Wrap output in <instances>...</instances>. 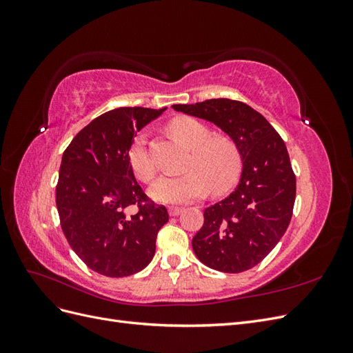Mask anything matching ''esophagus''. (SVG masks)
<instances>
[{
	"label": "esophagus",
	"mask_w": 353,
	"mask_h": 353,
	"mask_svg": "<svg viewBox=\"0 0 353 353\" xmlns=\"http://www.w3.org/2000/svg\"><path fill=\"white\" fill-rule=\"evenodd\" d=\"M168 212L170 216H178L181 212H183V208H175V206H169L168 208Z\"/></svg>",
	"instance_id": "obj_1"
}]
</instances>
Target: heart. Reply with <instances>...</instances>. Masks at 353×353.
Returning <instances> with one entry per match:
<instances>
[{
    "label": "heart",
    "mask_w": 353,
    "mask_h": 353,
    "mask_svg": "<svg viewBox=\"0 0 353 353\" xmlns=\"http://www.w3.org/2000/svg\"><path fill=\"white\" fill-rule=\"evenodd\" d=\"M169 130L190 148L183 175L162 178L152 194L165 203H185L205 196L208 191L219 196L228 191L241 172L243 156L240 145L230 135L215 134L208 125L194 117L181 116L169 123ZM130 165L143 183L156 179L157 169L147 150L143 135H138L130 150Z\"/></svg>",
    "instance_id": "1"
}]
</instances>
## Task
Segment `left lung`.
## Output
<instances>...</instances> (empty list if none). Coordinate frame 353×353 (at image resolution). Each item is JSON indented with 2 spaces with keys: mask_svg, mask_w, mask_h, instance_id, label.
I'll list each match as a JSON object with an SVG mask.
<instances>
[{
  "mask_svg": "<svg viewBox=\"0 0 353 353\" xmlns=\"http://www.w3.org/2000/svg\"><path fill=\"white\" fill-rule=\"evenodd\" d=\"M172 108L213 122L240 145V183L227 199L205 209L193 250L212 270L248 271L281 240L293 215L296 175L287 147L272 125L245 103L212 99Z\"/></svg>",
  "mask_w": 353,
  "mask_h": 353,
  "instance_id": "left-lung-1",
  "label": "left lung"
}]
</instances>
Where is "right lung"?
I'll list each match as a JSON object with an SVG mask.
<instances>
[{
  "label": "right lung",
  "instance_id": "obj_1",
  "mask_svg": "<svg viewBox=\"0 0 353 353\" xmlns=\"http://www.w3.org/2000/svg\"><path fill=\"white\" fill-rule=\"evenodd\" d=\"M163 112H105L63 153L56 185L60 225L79 259L101 275L119 279L144 270L154 256L159 230L169 221L166 208L147 197L130 165L137 131Z\"/></svg>",
  "mask_w": 353,
  "mask_h": 353
}]
</instances>
